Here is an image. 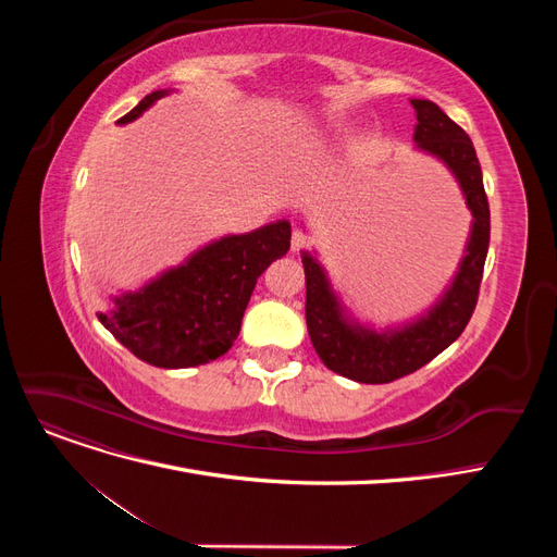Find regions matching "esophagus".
<instances>
[{
  "mask_svg": "<svg viewBox=\"0 0 557 557\" xmlns=\"http://www.w3.org/2000/svg\"><path fill=\"white\" fill-rule=\"evenodd\" d=\"M307 244H309L307 234L301 232V230H295V232H293V239H290V248H293L295 252H299L301 248H307Z\"/></svg>",
  "mask_w": 557,
  "mask_h": 557,
  "instance_id": "34e87169",
  "label": "esophagus"
}]
</instances>
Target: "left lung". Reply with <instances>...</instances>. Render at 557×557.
Masks as SVG:
<instances>
[{
	"label": "left lung",
	"instance_id": "left-lung-1",
	"mask_svg": "<svg viewBox=\"0 0 557 557\" xmlns=\"http://www.w3.org/2000/svg\"><path fill=\"white\" fill-rule=\"evenodd\" d=\"M416 150L440 160L458 181L471 227L458 272L434 305L399 325L372 327L352 315L320 264L315 250H301L307 274V327L318 358L332 372L358 383H391L428 364L467 327L476 307L491 244V209L474 144L430 99H411Z\"/></svg>",
	"mask_w": 557,
	"mask_h": 557
}]
</instances>
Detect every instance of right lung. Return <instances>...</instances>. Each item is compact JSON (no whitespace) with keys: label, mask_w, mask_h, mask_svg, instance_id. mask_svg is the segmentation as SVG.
Instances as JSON below:
<instances>
[{"label":"right lung","mask_w":557,"mask_h":557,"mask_svg":"<svg viewBox=\"0 0 557 557\" xmlns=\"http://www.w3.org/2000/svg\"><path fill=\"white\" fill-rule=\"evenodd\" d=\"M172 90H156L125 113L127 125ZM290 248V223L276 221L246 234H225L181 264L115 293L97 318L139 360L183 369L225 356L242 330L252 288L264 269Z\"/></svg>","instance_id":"1"}]
</instances>
